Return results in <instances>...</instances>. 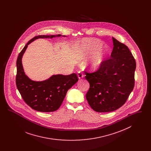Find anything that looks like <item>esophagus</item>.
I'll return each mask as SVG.
<instances>
[{"mask_svg":"<svg viewBox=\"0 0 151 151\" xmlns=\"http://www.w3.org/2000/svg\"><path fill=\"white\" fill-rule=\"evenodd\" d=\"M78 78L79 79H82L84 77V75H83L82 72H81V71H79L78 73Z\"/></svg>","mask_w":151,"mask_h":151,"instance_id":"esophagus-1","label":"esophagus"}]
</instances>
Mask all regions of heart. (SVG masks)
<instances>
[{
  "mask_svg": "<svg viewBox=\"0 0 151 151\" xmlns=\"http://www.w3.org/2000/svg\"><path fill=\"white\" fill-rule=\"evenodd\" d=\"M102 42L94 38L80 40L75 44L74 49L82 57L92 54L89 62V67L92 70H98L105 60L109 53L108 46H103Z\"/></svg>",
  "mask_w": 151,
  "mask_h": 151,
  "instance_id": "b5f03b06",
  "label": "heart"
}]
</instances>
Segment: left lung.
<instances>
[{
    "mask_svg": "<svg viewBox=\"0 0 151 151\" xmlns=\"http://www.w3.org/2000/svg\"><path fill=\"white\" fill-rule=\"evenodd\" d=\"M112 38L114 47L110 58L97 71L86 72V79L90 84L86 100L91 108L99 113L121 108L135 84V60L126 45Z\"/></svg>",
    "mask_w": 151,
    "mask_h": 151,
    "instance_id": "left-lung-1",
    "label": "left lung"
}]
</instances>
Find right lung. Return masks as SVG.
Returning <instances> with one entry per match:
<instances>
[{
    "mask_svg": "<svg viewBox=\"0 0 151 151\" xmlns=\"http://www.w3.org/2000/svg\"><path fill=\"white\" fill-rule=\"evenodd\" d=\"M61 36V35L36 36L26 44L17 57L16 86L25 103L38 111L51 112L58 110L65 99L68 90L77 83L78 78L76 73H73L68 75H53L49 79L41 81L32 80L25 73L22 58L28 46L37 39Z\"/></svg>",
    "mask_w": 151,
    "mask_h": 151,
    "instance_id": "1",
    "label": "right lung"
}]
</instances>
